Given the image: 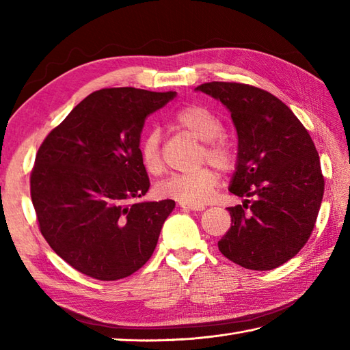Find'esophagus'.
Instances as JSON below:
<instances>
[{
    "instance_id": "34e87169",
    "label": "esophagus",
    "mask_w": 350,
    "mask_h": 350,
    "mask_svg": "<svg viewBox=\"0 0 350 350\" xmlns=\"http://www.w3.org/2000/svg\"><path fill=\"white\" fill-rule=\"evenodd\" d=\"M179 206L182 207V209L185 211H196V212H200L204 209V206L202 204H188V203H179Z\"/></svg>"
}]
</instances>
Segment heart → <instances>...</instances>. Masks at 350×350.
Wrapping results in <instances>:
<instances>
[{
	"instance_id": "obj_1",
	"label": "heart",
	"mask_w": 350,
	"mask_h": 350,
	"mask_svg": "<svg viewBox=\"0 0 350 350\" xmlns=\"http://www.w3.org/2000/svg\"><path fill=\"white\" fill-rule=\"evenodd\" d=\"M173 124L177 129L189 132L203 141L202 159L209 161L222 171L233 170L236 165V152L228 141L221 137L222 122L211 109L202 105H188L173 116ZM139 158L148 173H159L162 168L161 132L150 129L144 133L139 143ZM218 187V174L212 167H203L192 173L173 174L162 180L158 192L165 198L179 203L203 204Z\"/></svg>"
}]
</instances>
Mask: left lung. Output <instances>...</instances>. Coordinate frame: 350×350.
<instances>
[{
	"label": "left lung",
	"mask_w": 350,
	"mask_h": 350,
	"mask_svg": "<svg viewBox=\"0 0 350 350\" xmlns=\"http://www.w3.org/2000/svg\"><path fill=\"white\" fill-rule=\"evenodd\" d=\"M196 90L232 114L237 162L228 189L247 198L228 207L232 227L218 248L247 269H275L298 254L316 224L325 189L316 146L292 109L269 92L218 81Z\"/></svg>",
	"instance_id": "8db88e82"
}]
</instances>
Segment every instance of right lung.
Masks as SVG:
<instances>
[{
	"mask_svg": "<svg viewBox=\"0 0 350 350\" xmlns=\"http://www.w3.org/2000/svg\"><path fill=\"white\" fill-rule=\"evenodd\" d=\"M174 98L176 92L102 88L39 147L29 187L40 233L78 272L114 281L152 257L176 203L138 202L150 188L139 138L146 118Z\"/></svg>",
	"mask_w": 350,
	"mask_h": 350,
	"instance_id": "1",
	"label": "right lung"
}]
</instances>
